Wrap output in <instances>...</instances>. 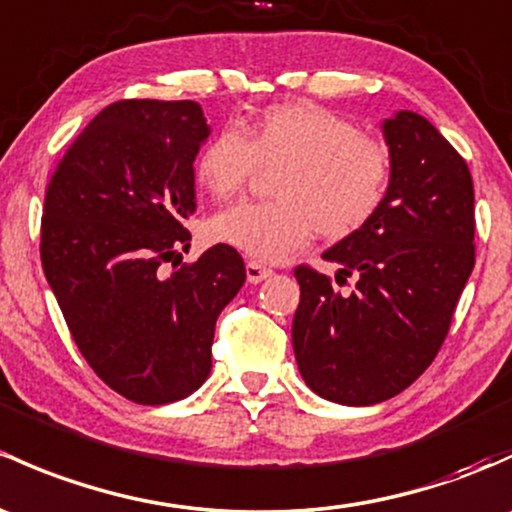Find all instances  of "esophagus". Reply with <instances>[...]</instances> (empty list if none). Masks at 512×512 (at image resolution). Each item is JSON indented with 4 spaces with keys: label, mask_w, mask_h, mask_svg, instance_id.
I'll return each mask as SVG.
<instances>
[{
    "label": "esophagus",
    "mask_w": 512,
    "mask_h": 512,
    "mask_svg": "<svg viewBox=\"0 0 512 512\" xmlns=\"http://www.w3.org/2000/svg\"><path fill=\"white\" fill-rule=\"evenodd\" d=\"M245 272H247V282L250 284H257V282H262V279H267V277H272V267H267V265H262V262H257V260H250L245 265Z\"/></svg>",
    "instance_id": "obj_1"
}]
</instances>
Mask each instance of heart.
Instances as JSON below:
<instances>
[{
    "instance_id": "obj_1",
    "label": "heart",
    "mask_w": 512,
    "mask_h": 512,
    "mask_svg": "<svg viewBox=\"0 0 512 512\" xmlns=\"http://www.w3.org/2000/svg\"><path fill=\"white\" fill-rule=\"evenodd\" d=\"M260 171H277V201L240 203L213 215L211 238L265 262L284 260L321 233L343 240L385 206L395 159L385 139L363 134L316 102H279L242 134L223 127L196 157V181L215 201H233Z\"/></svg>"
}]
</instances>
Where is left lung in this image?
I'll return each mask as SVG.
<instances>
[{
    "instance_id": "left-lung-1",
    "label": "left lung",
    "mask_w": 512,
    "mask_h": 512,
    "mask_svg": "<svg viewBox=\"0 0 512 512\" xmlns=\"http://www.w3.org/2000/svg\"><path fill=\"white\" fill-rule=\"evenodd\" d=\"M395 159L380 213L324 252L336 282L294 270L301 299L292 346L301 378L338 405H375L410 387L437 358L476 265L473 181L464 157L417 112L383 125Z\"/></svg>"
}]
</instances>
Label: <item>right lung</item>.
I'll return each instance as SVG.
<instances>
[{
  "label": "right lung",
  "instance_id": "add662e5",
  "mask_svg": "<svg viewBox=\"0 0 512 512\" xmlns=\"http://www.w3.org/2000/svg\"><path fill=\"white\" fill-rule=\"evenodd\" d=\"M208 134L193 100L112 102L46 186L43 274L95 375L137 405L203 385L215 321L245 284L240 252L223 242L181 262L196 211L193 161Z\"/></svg>",
  "mask_w": 512,
  "mask_h": 512
}]
</instances>
